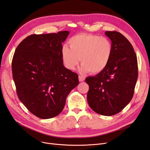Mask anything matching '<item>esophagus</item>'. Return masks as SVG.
Masks as SVG:
<instances>
[{
    "label": "esophagus",
    "instance_id": "obj_1",
    "mask_svg": "<svg viewBox=\"0 0 150 150\" xmlns=\"http://www.w3.org/2000/svg\"><path fill=\"white\" fill-rule=\"evenodd\" d=\"M79 81H80V82H81V81H83L85 80V77H84V76H80V75H79Z\"/></svg>",
    "mask_w": 150,
    "mask_h": 150
}]
</instances>
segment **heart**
<instances>
[{"mask_svg":"<svg viewBox=\"0 0 150 150\" xmlns=\"http://www.w3.org/2000/svg\"><path fill=\"white\" fill-rule=\"evenodd\" d=\"M69 45H64L61 50L64 64L67 69L74 70L81 60L80 71L83 74L100 73L108 65L112 54L110 41L98 35H76L70 39Z\"/></svg>","mask_w":150,"mask_h":150,"instance_id":"obj_1","label":"heart"}]
</instances>
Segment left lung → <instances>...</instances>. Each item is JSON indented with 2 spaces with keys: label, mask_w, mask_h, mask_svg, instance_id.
<instances>
[{
  "label": "left lung",
  "mask_w": 150,
  "mask_h": 150,
  "mask_svg": "<svg viewBox=\"0 0 150 150\" xmlns=\"http://www.w3.org/2000/svg\"><path fill=\"white\" fill-rule=\"evenodd\" d=\"M112 54L101 72L85 79L89 85L87 101L95 112L110 116L120 112L134 96L138 79L136 54L131 43L117 31H106Z\"/></svg>",
  "instance_id": "1"
}]
</instances>
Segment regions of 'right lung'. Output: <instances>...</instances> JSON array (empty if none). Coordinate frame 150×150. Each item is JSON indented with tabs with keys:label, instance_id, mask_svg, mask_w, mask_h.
I'll return each mask as SVG.
<instances>
[{
	"label": "right lung",
	"instance_id": "add662e5",
	"mask_svg": "<svg viewBox=\"0 0 150 150\" xmlns=\"http://www.w3.org/2000/svg\"><path fill=\"white\" fill-rule=\"evenodd\" d=\"M69 34L63 31L31 35L15 51L12 69L18 97L40 119L59 115L69 94L79 83V75L63 65L62 43Z\"/></svg>",
	"mask_w": 150,
	"mask_h": 150
}]
</instances>
